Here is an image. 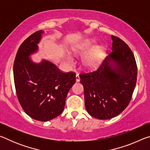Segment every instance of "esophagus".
<instances>
[{"label":"esophagus","mask_w":150,"mask_h":150,"mask_svg":"<svg viewBox=\"0 0 150 150\" xmlns=\"http://www.w3.org/2000/svg\"><path fill=\"white\" fill-rule=\"evenodd\" d=\"M80 81V77H79V75L78 74L76 75V81L77 82H79V81Z\"/></svg>","instance_id":"obj_1"}]
</instances>
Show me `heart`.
<instances>
[{"mask_svg": "<svg viewBox=\"0 0 150 150\" xmlns=\"http://www.w3.org/2000/svg\"><path fill=\"white\" fill-rule=\"evenodd\" d=\"M95 47V42L91 40L78 48H75L73 51L75 54H85L87 53L83 59V62L86 67H93L98 64L100 62L103 55V50L101 47H96L93 50ZM92 51H91V50ZM66 62L69 64H71L73 63V59L70 55H67L65 58Z\"/></svg>", "mask_w": 150, "mask_h": 150, "instance_id": "obj_1", "label": "heart"}]
</instances>
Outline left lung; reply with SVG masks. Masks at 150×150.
I'll list each match as a JSON object with an SVG mask.
<instances>
[{
	"label": "left lung",
	"mask_w": 150,
	"mask_h": 150,
	"mask_svg": "<svg viewBox=\"0 0 150 150\" xmlns=\"http://www.w3.org/2000/svg\"><path fill=\"white\" fill-rule=\"evenodd\" d=\"M112 52L93 71L81 73L85 105L94 118L115 117L130 103L137 81V65L130 48L112 35Z\"/></svg>",
	"instance_id": "left-lung-1"
}]
</instances>
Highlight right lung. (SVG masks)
<instances>
[{
  "mask_svg": "<svg viewBox=\"0 0 150 150\" xmlns=\"http://www.w3.org/2000/svg\"><path fill=\"white\" fill-rule=\"evenodd\" d=\"M42 30H38L20 45L14 62L17 98L22 109L34 120L45 122L62 113L67 93L76 81L75 73H64L44 60L36 64L29 56L38 50Z\"/></svg>",
  "mask_w": 150,
  "mask_h": 150,
  "instance_id": "add662e5",
  "label": "right lung"
}]
</instances>
